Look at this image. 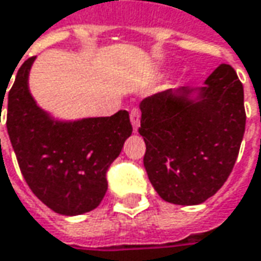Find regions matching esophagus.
Wrapping results in <instances>:
<instances>
[{"label":"esophagus","instance_id":"esophagus-1","mask_svg":"<svg viewBox=\"0 0 261 261\" xmlns=\"http://www.w3.org/2000/svg\"><path fill=\"white\" fill-rule=\"evenodd\" d=\"M130 120H131V124H133L134 131L138 130V127H140V112H138L137 109H133V110H131Z\"/></svg>","mask_w":261,"mask_h":261}]
</instances>
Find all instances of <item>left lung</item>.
Segmentation results:
<instances>
[{"label": "left lung", "instance_id": "obj_1", "mask_svg": "<svg viewBox=\"0 0 261 261\" xmlns=\"http://www.w3.org/2000/svg\"><path fill=\"white\" fill-rule=\"evenodd\" d=\"M243 85L222 63L200 87H178L140 103L144 167L162 199L192 206L209 199L230 175L243 140Z\"/></svg>", "mask_w": 261, "mask_h": 261}]
</instances>
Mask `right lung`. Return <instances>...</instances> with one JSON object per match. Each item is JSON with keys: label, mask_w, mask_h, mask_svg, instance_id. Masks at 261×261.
<instances>
[{"label": "right lung", "mask_w": 261, "mask_h": 261, "mask_svg": "<svg viewBox=\"0 0 261 261\" xmlns=\"http://www.w3.org/2000/svg\"><path fill=\"white\" fill-rule=\"evenodd\" d=\"M35 59L23 62L8 93V136L38 199L59 215H83L105 198L106 172L133 133L130 116L120 110L112 117H54L29 90Z\"/></svg>", "instance_id": "right-lung-1"}]
</instances>
